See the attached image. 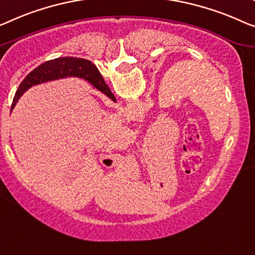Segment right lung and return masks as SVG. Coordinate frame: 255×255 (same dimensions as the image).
<instances>
[{
  "instance_id": "add662e5",
  "label": "right lung",
  "mask_w": 255,
  "mask_h": 255,
  "mask_svg": "<svg viewBox=\"0 0 255 255\" xmlns=\"http://www.w3.org/2000/svg\"><path fill=\"white\" fill-rule=\"evenodd\" d=\"M64 77L82 78L90 82V85H93L95 88L105 94L106 96L110 97L112 95L104 80L102 79L100 71L90 60L73 58V57H63V58L51 59L41 64L40 66H37L35 70H33L27 77L22 80V82L19 85L16 95H14L11 110L14 108L21 95L32 86Z\"/></svg>"
}]
</instances>
